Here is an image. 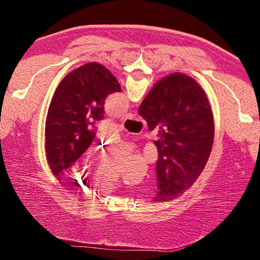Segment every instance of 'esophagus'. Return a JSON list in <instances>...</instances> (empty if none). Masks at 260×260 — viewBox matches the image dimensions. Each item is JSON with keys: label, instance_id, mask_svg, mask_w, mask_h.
I'll return each instance as SVG.
<instances>
[{"label": "esophagus", "instance_id": "obj_1", "mask_svg": "<svg viewBox=\"0 0 260 260\" xmlns=\"http://www.w3.org/2000/svg\"><path fill=\"white\" fill-rule=\"evenodd\" d=\"M135 118V115H133L132 113H125L123 116H122V119L125 120V119H133Z\"/></svg>", "mask_w": 260, "mask_h": 260}]
</instances>
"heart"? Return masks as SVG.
<instances>
[{"mask_svg":"<svg viewBox=\"0 0 260 260\" xmlns=\"http://www.w3.org/2000/svg\"><path fill=\"white\" fill-rule=\"evenodd\" d=\"M92 185L100 191H112L119 184V176L118 172L105 169L101 166L93 172L91 176Z\"/></svg>","mask_w":260,"mask_h":260,"instance_id":"obj_1","label":"heart"}]
</instances>
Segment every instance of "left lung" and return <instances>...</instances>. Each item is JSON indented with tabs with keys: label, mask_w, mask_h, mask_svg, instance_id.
<instances>
[{
	"label": "left lung",
	"mask_w": 260,
	"mask_h": 260,
	"mask_svg": "<svg viewBox=\"0 0 260 260\" xmlns=\"http://www.w3.org/2000/svg\"><path fill=\"white\" fill-rule=\"evenodd\" d=\"M114 92H121L119 82L98 62L75 69L58 84L45 121L46 158L57 179L92 144L94 124L103 119L105 99Z\"/></svg>",
	"instance_id": "1"
}]
</instances>
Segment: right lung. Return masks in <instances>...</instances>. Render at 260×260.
Returning <instances> with one entry per match:
<instances>
[{
    "label": "right lung",
    "instance_id": "add662e5",
    "mask_svg": "<svg viewBox=\"0 0 260 260\" xmlns=\"http://www.w3.org/2000/svg\"><path fill=\"white\" fill-rule=\"evenodd\" d=\"M149 131L158 127L154 143L158 193L156 202L183 194L201 175L214 143V116L205 92L193 78L175 73L152 88L139 107Z\"/></svg>",
    "mask_w": 260,
    "mask_h": 260
}]
</instances>
